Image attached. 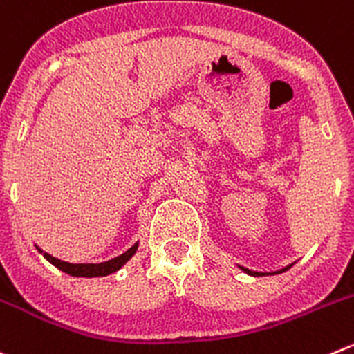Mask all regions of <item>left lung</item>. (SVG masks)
<instances>
[{"label":"left lung","mask_w":354,"mask_h":354,"mask_svg":"<svg viewBox=\"0 0 354 354\" xmlns=\"http://www.w3.org/2000/svg\"><path fill=\"white\" fill-rule=\"evenodd\" d=\"M292 266H294V263H292V264H289V266H286V268L279 270V272H272V273H261V272H252V270H247V268H243V266H239V268L242 270L243 273H247V275H250V277H264V275H277V273H283V272H287V270H289V268H292Z\"/></svg>","instance_id":"8db88e82"}]
</instances>
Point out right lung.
Wrapping results in <instances>:
<instances>
[{
	"instance_id": "add662e5",
	"label": "right lung",
	"mask_w": 354,
	"mask_h": 354,
	"mask_svg": "<svg viewBox=\"0 0 354 354\" xmlns=\"http://www.w3.org/2000/svg\"><path fill=\"white\" fill-rule=\"evenodd\" d=\"M36 249L43 254L44 259L50 261V263L53 264L55 268L62 270V272L67 273V275L86 277V279H91V277H107V275H111V273L119 272V270H121L122 266H124V264L128 263L133 256H135L136 249H138V242H136L133 247H129V249L126 250V252H122L121 256L114 257V259L104 261V263H77V264L67 263V261H62V259H57V257L50 256V254L44 252V250L39 249L37 245H36Z\"/></svg>"
}]
</instances>
